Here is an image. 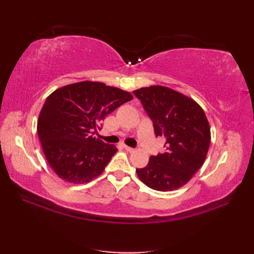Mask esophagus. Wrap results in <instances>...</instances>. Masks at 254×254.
I'll return each instance as SVG.
<instances>
[{
	"label": "esophagus",
	"mask_w": 254,
	"mask_h": 254,
	"mask_svg": "<svg viewBox=\"0 0 254 254\" xmlns=\"http://www.w3.org/2000/svg\"><path fill=\"white\" fill-rule=\"evenodd\" d=\"M123 147H124V149L127 150V152H130V153H132V152H134V150H135L133 147L127 146V145H123Z\"/></svg>",
	"instance_id": "esophagus-1"
}]
</instances>
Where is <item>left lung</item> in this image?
Wrapping results in <instances>:
<instances>
[{
  "label": "left lung",
  "mask_w": 254,
  "mask_h": 254,
  "mask_svg": "<svg viewBox=\"0 0 254 254\" xmlns=\"http://www.w3.org/2000/svg\"><path fill=\"white\" fill-rule=\"evenodd\" d=\"M133 94L153 121L155 135L164 136L163 154L150 156L137 176L153 190L172 191L185 186L201 168L210 143L206 116L195 101L163 86H150Z\"/></svg>",
  "instance_id": "left-lung-1"
}]
</instances>
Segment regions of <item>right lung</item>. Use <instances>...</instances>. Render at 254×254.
Returning <instances> with one entry per match:
<instances>
[{
	"mask_svg": "<svg viewBox=\"0 0 254 254\" xmlns=\"http://www.w3.org/2000/svg\"><path fill=\"white\" fill-rule=\"evenodd\" d=\"M132 99L127 91L89 80L64 86L48 97L37 132L48 163L61 179L86 183L104 171L118 149L95 134L109 113Z\"/></svg>",
	"mask_w": 254,
	"mask_h": 254,
	"instance_id": "1",
	"label": "right lung"
}]
</instances>
